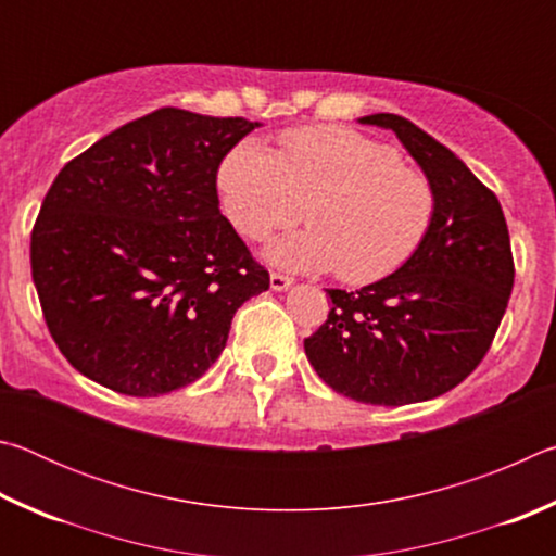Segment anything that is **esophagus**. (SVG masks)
<instances>
[{"instance_id":"1","label":"esophagus","mask_w":556,"mask_h":556,"mask_svg":"<svg viewBox=\"0 0 556 556\" xmlns=\"http://www.w3.org/2000/svg\"><path fill=\"white\" fill-rule=\"evenodd\" d=\"M291 285H294V279L287 277V275H281V271H271V275H269V287L275 289V291H285Z\"/></svg>"}]
</instances>
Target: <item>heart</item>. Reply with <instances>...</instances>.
<instances>
[{"label":"heart","mask_w":556,"mask_h":556,"mask_svg":"<svg viewBox=\"0 0 556 556\" xmlns=\"http://www.w3.org/2000/svg\"><path fill=\"white\" fill-rule=\"evenodd\" d=\"M223 211L250 240L301 218L312 228L267 250L289 269L326 271L348 285H370L407 262L434 220L429 178L402 164L392 147L345 127H299L279 152L242 139L218 168Z\"/></svg>","instance_id":"b5f03b06"}]
</instances>
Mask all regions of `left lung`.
I'll use <instances>...</instances> for the list:
<instances>
[{"label": "left lung", "instance_id": "left-lung-1", "mask_svg": "<svg viewBox=\"0 0 556 556\" xmlns=\"http://www.w3.org/2000/svg\"><path fill=\"white\" fill-rule=\"evenodd\" d=\"M361 122L392 129L417 159L434 186V220L394 275L328 289L331 312L304 348L328 388L400 407L439 397L478 368L510 301L515 262L495 193L451 149L390 112Z\"/></svg>", "mask_w": 556, "mask_h": 556}]
</instances>
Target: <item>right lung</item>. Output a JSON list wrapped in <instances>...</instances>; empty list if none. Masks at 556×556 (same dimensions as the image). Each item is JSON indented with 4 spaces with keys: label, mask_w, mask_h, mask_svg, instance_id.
<instances>
[{
    "label": "right lung",
    "mask_w": 556,
    "mask_h": 556,
    "mask_svg": "<svg viewBox=\"0 0 556 556\" xmlns=\"http://www.w3.org/2000/svg\"><path fill=\"white\" fill-rule=\"evenodd\" d=\"M257 122L162 108L65 164L31 230L43 321L75 370L156 397L218 361L269 271L220 213L218 168Z\"/></svg>",
    "instance_id": "add662e5"
}]
</instances>
